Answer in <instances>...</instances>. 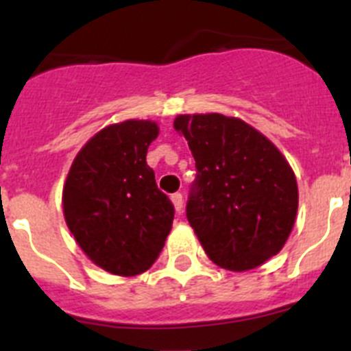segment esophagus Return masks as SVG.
Wrapping results in <instances>:
<instances>
[{
  "label": "esophagus",
  "instance_id": "obj_1",
  "mask_svg": "<svg viewBox=\"0 0 351 351\" xmlns=\"http://www.w3.org/2000/svg\"><path fill=\"white\" fill-rule=\"evenodd\" d=\"M170 200H172V204H173V209L176 210L182 209V195L181 193H173L172 197H170Z\"/></svg>",
  "mask_w": 351,
  "mask_h": 351
}]
</instances>
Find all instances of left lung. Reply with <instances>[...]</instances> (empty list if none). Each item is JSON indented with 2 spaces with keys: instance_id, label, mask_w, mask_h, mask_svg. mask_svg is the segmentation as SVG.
<instances>
[{
  "instance_id": "8db88e82",
  "label": "left lung",
  "mask_w": 351,
  "mask_h": 351,
  "mask_svg": "<svg viewBox=\"0 0 351 351\" xmlns=\"http://www.w3.org/2000/svg\"><path fill=\"white\" fill-rule=\"evenodd\" d=\"M173 128L198 170L186 216L207 256L244 272L278 255L299 209L295 173L283 153L239 117L181 114Z\"/></svg>"
}]
</instances>
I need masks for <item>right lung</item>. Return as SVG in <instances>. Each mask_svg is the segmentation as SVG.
<instances>
[{
  "instance_id": "1",
  "label": "right lung",
  "mask_w": 351,
  "mask_h": 351,
  "mask_svg": "<svg viewBox=\"0 0 351 351\" xmlns=\"http://www.w3.org/2000/svg\"><path fill=\"white\" fill-rule=\"evenodd\" d=\"M158 133L151 119L105 126L68 170L64 221L86 256L110 274L130 278L147 271L172 230L173 206L145 161Z\"/></svg>"
}]
</instances>
